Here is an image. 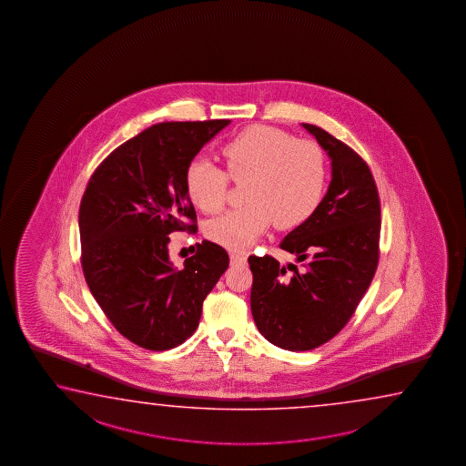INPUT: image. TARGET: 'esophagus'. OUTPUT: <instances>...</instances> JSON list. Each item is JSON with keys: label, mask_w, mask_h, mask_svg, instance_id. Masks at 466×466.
Listing matches in <instances>:
<instances>
[{"label": "esophagus", "mask_w": 466, "mask_h": 466, "mask_svg": "<svg viewBox=\"0 0 466 466\" xmlns=\"http://www.w3.org/2000/svg\"><path fill=\"white\" fill-rule=\"evenodd\" d=\"M246 254L243 253H231L229 254V260H231V264H245Z\"/></svg>", "instance_id": "34e87169"}]
</instances>
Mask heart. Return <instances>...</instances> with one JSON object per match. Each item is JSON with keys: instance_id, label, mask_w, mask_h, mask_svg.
I'll list each match as a JSON object with an SVG mask.
<instances>
[{"instance_id": "obj_1", "label": "heart", "mask_w": 466, "mask_h": 466, "mask_svg": "<svg viewBox=\"0 0 466 466\" xmlns=\"http://www.w3.org/2000/svg\"><path fill=\"white\" fill-rule=\"evenodd\" d=\"M227 173L207 159H196L186 171V190L204 213L225 207L231 181L246 184L248 206L210 221L207 237L217 245L241 251L268 231L293 228L307 221L321 204L326 159L313 140H295L280 128L248 127L221 147Z\"/></svg>"}]
</instances>
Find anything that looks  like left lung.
<instances>
[{
  "instance_id": "obj_1",
  "label": "left lung",
  "mask_w": 466,
  "mask_h": 466,
  "mask_svg": "<svg viewBox=\"0 0 466 466\" xmlns=\"http://www.w3.org/2000/svg\"><path fill=\"white\" fill-rule=\"evenodd\" d=\"M331 158L332 179L316 212L282 239L297 258L249 256L251 311L277 348L311 350L332 339L362 300L380 259V198L370 167L346 143L303 124Z\"/></svg>"
}]
</instances>
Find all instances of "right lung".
I'll list each match as a JSON object with an SVG mask.
<instances>
[{"label": "right lung", "instance_id": "right-lung-1", "mask_svg": "<svg viewBox=\"0 0 466 466\" xmlns=\"http://www.w3.org/2000/svg\"><path fill=\"white\" fill-rule=\"evenodd\" d=\"M229 120L163 122L112 151L79 206L81 266L96 301L124 338L167 350L198 329L202 303L228 268V253L202 241L177 270L173 231H198L186 190L190 161Z\"/></svg>", "mask_w": 466, "mask_h": 466}]
</instances>
